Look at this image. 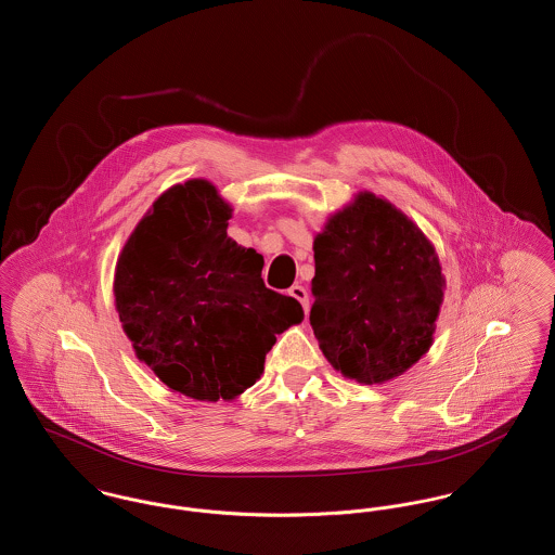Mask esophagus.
I'll return each instance as SVG.
<instances>
[{"label":"esophagus","instance_id":"esophagus-1","mask_svg":"<svg viewBox=\"0 0 555 555\" xmlns=\"http://www.w3.org/2000/svg\"><path fill=\"white\" fill-rule=\"evenodd\" d=\"M291 297H295L301 306H304V312L308 314V310H310V299H308V291L304 289L301 285H293L289 289Z\"/></svg>","mask_w":555,"mask_h":555}]
</instances>
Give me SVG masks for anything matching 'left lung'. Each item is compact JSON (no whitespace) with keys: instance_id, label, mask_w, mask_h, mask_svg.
Instances as JSON below:
<instances>
[{"instance_id":"left-lung-1","label":"left lung","mask_w":555,"mask_h":555,"mask_svg":"<svg viewBox=\"0 0 555 555\" xmlns=\"http://www.w3.org/2000/svg\"><path fill=\"white\" fill-rule=\"evenodd\" d=\"M314 264L310 324L337 372L383 385L430 349L446 276L435 245L391 202L360 191L331 214Z\"/></svg>"}]
</instances>
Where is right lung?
<instances>
[{
	"instance_id": "obj_1",
	"label": "right lung",
	"mask_w": 555,
	"mask_h": 555,
	"mask_svg": "<svg viewBox=\"0 0 555 555\" xmlns=\"http://www.w3.org/2000/svg\"><path fill=\"white\" fill-rule=\"evenodd\" d=\"M218 189L191 179L164 191L127 238L114 274L116 312L134 356L175 393L231 401L264 372L301 304L268 289L264 260L227 235Z\"/></svg>"
}]
</instances>
